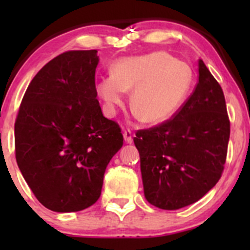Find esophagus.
I'll return each instance as SVG.
<instances>
[{
    "instance_id": "esophagus-1",
    "label": "esophagus",
    "mask_w": 250,
    "mask_h": 250,
    "mask_svg": "<svg viewBox=\"0 0 250 250\" xmlns=\"http://www.w3.org/2000/svg\"><path fill=\"white\" fill-rule=\"evenodd\" d=\"M123 138H125V143L132 144L133 143V133L130 129H125L123 130Z\"/></svg>"
}]
</instances>
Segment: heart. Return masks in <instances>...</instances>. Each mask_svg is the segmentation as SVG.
<instances>
[{
  "label": "heart",
  "mask_w": 250,
  "mask_h": 250,
  "mask_svg": "<svg viewBox=\"0 0 250 250\" xmlns=\"http://www.w3.org/2000/svg\"><path fill=\"white\" fill-rule=\"evenodd\" d=\"M192 70L166 52L121 59L112 75L97 83L99 97L113 112L133 89L132 106L145 122L157 123L172 117L188 99Z\"/></svg>",
  "instance_id": "heart-1"
}]
</instances>
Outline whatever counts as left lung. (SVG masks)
Segmentation results:
<instances>
[{
	"label": "left lung",
	"mask_w": 250,
	"mask_h": 250,
	"mask_svg": "<svg viewBox=\"0 0 250 250\" xmlns=\"http://www.w3.org/2000/svg\"><path fill=\"white\" fill-rule=\"evenodd\" d=\"M229 139L223 89L200 60L197 84L180 109L135 133L147 202L175 210L201 200L223 175Z\"/></svg>",
	"instance_id": "8db88e82"
}]
</instances>
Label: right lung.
<instances>
[{
  "label": "right lung",
  "instance_id": "obj_1",
  "mask_svg": "<svg viewBox=\"0 0 250 250\" xmlns=\"http://www.w3.org/2000/svg\"><path fill=\"white\" fill-rule=\"evenodd\" d=\"M97 50H69L32 78L14 125L16 158L40 203L53 211H80L102 195L104 173L122 147L115 121L97 99Z\"/></svg>",
  "mask_w": 250,
  "mask_h": 250
}]
</instances>
